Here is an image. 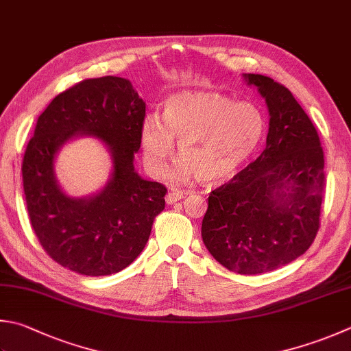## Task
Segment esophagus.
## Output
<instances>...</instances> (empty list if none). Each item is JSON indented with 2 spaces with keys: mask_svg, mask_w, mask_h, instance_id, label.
Instances as JSON below:
<instances>
[{
  "mask_svg": "<svg viewBox=\"0 0 351 351\" xmlns=\"http://www.w3.org/2000/svg\"><path fill=\"white\" fill-rule=\"evenodd\" d=\"M183 197H184V193H180V191H169L165 200H167L168 204H173V203H176L178 200H182Z\"/></svg>",
  "mask_w": 351,
  "mask_h": 351,
  "instance_id": "esophagus-1",
  "label": "esophagus"
}]
</instances>
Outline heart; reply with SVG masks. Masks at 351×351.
I'll return each mask as SVG.
<instances>
[{"mask_svg": "<svg viewBox=\"0 0 351 351\" xmlns=\"http://www.w3.org/2000/svg\"><path fill=\"white\" fill-rule=\"evenodd\" d=\"M266 131L258 105L210 91H180L163 104L162 117L147 114L141 127L145 165L162 176L178 142L182 160L173 171L178 182L198 176L218 182L232 176L254 154Z\"/></svg>", "mask_w": 351, "mask_h": 351, "instance_id": "b5f03b06", "label": "heart"}]
</instances>
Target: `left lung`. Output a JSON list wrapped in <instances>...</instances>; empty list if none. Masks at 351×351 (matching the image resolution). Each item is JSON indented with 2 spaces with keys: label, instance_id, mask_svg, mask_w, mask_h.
Segmentation results:
<instances>
[{
  "label": "left lung",
  "instance_id": "1",
  "mask_svg": "<svg viewBox=\"0 0 351 351\" xmlns=\"http://www.w3.org/2000/svg\"><path fill=\"white\" fill-rule=\"evenodd\" d=\"M243 79L266 101V148L210 193L202 238L230 272L256 275L292 263L313 243L319 229L324 153L312 121L284 85L252 73Z\"/></svg>",
  "mask_w": 351,
  "mask_h": 351
}]
</instances>
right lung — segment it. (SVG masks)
I'll return each instance as SVG.
<instances>
[{
    "instance_id": "add662e5",
    "label": "right lung",
    "mask_w": 351,
    "mask_h": 351,
    "mask_svg": "<svg viewBox=\"0 0 351 351\" xmlns=\"http://www.w3.org/2000/svg\"><path fill=\"white\" fill-rule=\"evenodd\" d=\"M145 102L128 79H87L58 95L38 117L25 148L23 186L32 228L53 260L73 272H121L141 255L167 188L134 169ZM91 135L112 157V174L97 193L71 197L54 171L58 151L73 138Z\"/></svg>"
}]
</instances>
